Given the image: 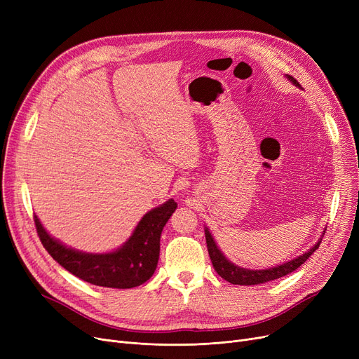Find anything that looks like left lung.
<instances>
[{"instance_id": "1", "label": "left lung", "mask_w": 359, "mask_h": 359, "mask_svg": "<svg viewBox=\"0 0 359 359\" xmlns=\"http://www.w3.org/2000/svg\"><path fill=\"white\" fill-rule=\"evenodd\" d=\"M287 77L292 84H295L297 87H301L299 83L294 77H291V75H287ZM205 238H206V248H208V253H210L214 269L222 279L229 280L230 284H234V285H257V284H263V282H269V280L285 276L303 265V263L318 249L320 243H322V238H320L304 255H301L287 263H282V265H278L269 269L252 271V269H244V268L236 266L234 263L227 260V257H225L218 249L217 243L212 238L208 229H205Z\"/></svg>"}]
</instances>
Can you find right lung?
Segmentation results:
<instances>
[{
	"label": "right lung",
	"mask_w": 359,
	"mask_h": 359,
	"mask_svg": "<svg viewBox=\"0 0 359 359\" xmlns=\"http://www.w3.org/2000/svg\"><path fill=\"white\" fill-rule=\"evenodd\" d=\"M177 203L168 199L147 212L129 240L115 252L83 253L67 248L48 234L39 218L34 225L43 248L62 268L93 285L106 288H134L153 276L160 256V237Z\"/></svg>",
	"instance_id": "add662e5"
}]
</instances>
